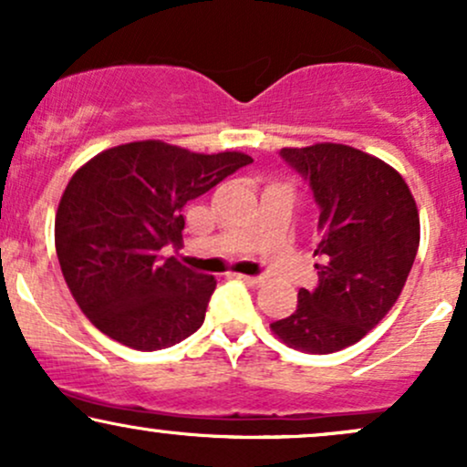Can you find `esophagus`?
Listing matches in <instances>:
<instances>
[{"instance_id": "1", "label": "esophagus", "mask_w": 467, "mask_h": 467, "mask_svg": "<svg viewBox=\"0 0 467 467\" xmlns=\"http://www.w3.org/2000/svg\"><path fill=\"white\" fill-rule=\"evenodd\" d=\"M239 278L244 283H248L250 287H259V285H264L265 283V278L264 276H248V275H239Z\"/></svg>"}]
</instances>
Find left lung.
I'll use <instances>...</instances> for the list:
<instances>
[{"label":"left lung","mask_w":467,"mask_h":467,"mask_svg":"<svg viewBox=\"0 0 467 467\" xmlns=\"http://www.w3.org/2000/svg\"><path fill=\"white\" fill-rule=\"evenodd\" d=\"M309 182L320 208L314 256L318 285L298 292L296 312L270 325L305 353L356 345L390 312L420 248V213L404 178L347 144L281 149Z\"/></svg>","instance_id":"1"}]
</instances>
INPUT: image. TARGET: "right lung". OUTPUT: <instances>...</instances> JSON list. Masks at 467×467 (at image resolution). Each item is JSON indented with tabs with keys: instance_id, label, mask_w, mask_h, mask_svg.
<instances>
[{
	"instance_id": "add662e5",
	"label": "right lung",
	"mask_w": 467,
	"mask_h": 467,
	"mask_svg": "<svg viewBox=\"0 0 467 467\" xmlns=\"http://www.w3.org/2000/svg\"><path fill=\"white\" fill-rule=\"evenodd\" d=\"M252 158L192 153L162 140L118 144L85 162L63 191L55 245L80 312L138 351L173 347L203 323L215 276L162 254L180 245L182 208Z\"/></svg>"
}]
</instances>
